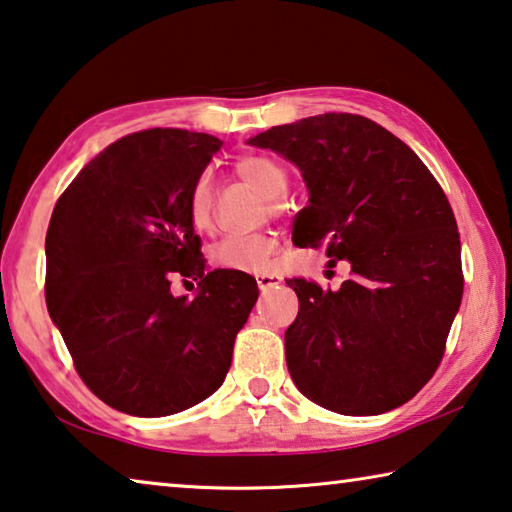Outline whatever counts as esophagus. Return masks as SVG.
I'll return each mask as SVG.
<instances>
[{"instance_id":"esophagus-1","label":"esophagus","mask_w":512,"mask_h":512,"mask_svg":"<svg viewBox=\"0 0 512 512\" xmlns=\"http://www.w3.org/2000/svg\"><path fill=\"white\" fill-rule=\"evenodd\" d=\"M256 281H258V288L265 292V290H272L274 286H279L281 276L279 274H261V276H256Z\"/></svg>"}]
</instances>
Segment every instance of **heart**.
Instances as JSON below:
<instances>
[{
	"label": "heart",
	"instance_id": "1",
	"mask_svg": "<svg viewBox=\"0 0 512 512\" xmlns=\"http://www.w3.org/2000/svg\"><path fill=\"white\" fill-rule=\"evenodd\" d=\"M236 177L247 181L251 188L261 192L270 201V211L276 213L281 208V197H286L290 188V172L281 161L265 154L242 156L233 165ZM213 186L208 177H199L188 192V220L197 231H206L213 222ZM276 240L263 233L254 236H226L215 242L208 251V258L215 267L229 272H247V274H265L274 263Z\"/></svg>",
	"mask_w": 512,
	"mask_h": 512
}]
</instances>
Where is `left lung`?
<instances>
[{"label":"left lung","instance_id":"left-lung-1","mask_svg":"<svg viewBox=\"0 0 512 512\" xmlns=\"http://www.w3.org/2000/svg\"><path fill=\"white\" fill-rule=\"evenodd\" d=\"M249 145L295 163L308 206L297 247L347 261L340 288L286 279L299 313L286 360L304 397L342 415L406 404L438 370L463 299L460 236L447 195L420 156L381 124L324 113L272 127Z\"/></svg>","mask_w":512,"mask_h":512}]
</instances>
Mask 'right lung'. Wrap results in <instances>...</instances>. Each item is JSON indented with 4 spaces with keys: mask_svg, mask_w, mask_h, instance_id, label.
<instances>
[{
    "mask_svg": "<svg viewBox=\"0 0 512 512\" xmlns=\"http://www.w3.org/2000/svg\"><path fill=\"white\" fill-rule=\"evenodd\" d=\"M220 147L186 129L131 133L54 206L49 315L83 383L120 413L165 417L211 397L258 299L254 276L206 270L188 220V192ZM172 275L197 280L198 297L174 298Z\"/></svg>",
    "mask_w": 512,
    "mask_h": 512,
    "instance_id": "add662e5",
    "label": "right lung"
}]
</instances>
